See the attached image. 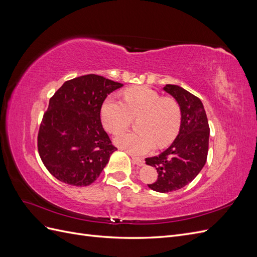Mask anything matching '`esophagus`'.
Here are the masks:
<instances>
[{"label": "esophagus", "instance_id": "34e87169", "mask_svg": "<svg viewBox=\"0 0 257 257\" xmlns=\"http://www.w3.org/2000/svg\"><path fill=\"white\" fill-rule=\"evenodd\" d=\"M131 157H132V160H133L134 164H136L137 166H144V164H145L144 159L136 158V157H134V155H131Z\"/></svg>", "mask_w": 257, "mask_h": 257}]
</instances>
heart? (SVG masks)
<instances>
[{
  "instance_id": "1",
  "label": "heart",
  "mask_w": 257,
  "mask_h": 257,
  "mask_svg": "<svg viewBox=\"0 0 257 257\" xmlns=\"http://www.w3.org/2000/svg\"><path fill=\"white\" fill-rule=\"evenodd\" d=\"M123 100L108 96L100 108V118L110 133L126 128L137 119L139 132H123L114 137V144L132 154L151 151L154 144L164 147L173 141L180 127V108L174 99L162 97L147 87H134L123 92Z\"/></svg>"
}]
</instances>
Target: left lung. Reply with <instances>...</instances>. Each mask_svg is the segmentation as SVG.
<instances>
[{
	"mask_svg": "<svg viewBox=\"0 0 257 257\" xmlns=\"http://www.w3.org/2000/svg\"><path fill=\"white\" fill-rule=\"evenodd\" d=\"M180 107L181 123L174 143L158 157L147 158L146 164L158 170L157 181L148 184L155 192L168 193L192 182L206 164L210 128L201 100L176 84L163 88Z\"/></svg>",
	"mask_w": 257,
	"mask_h": 257,
	"instance_id": "1",
	"label": "left lung"
}]
</instances>
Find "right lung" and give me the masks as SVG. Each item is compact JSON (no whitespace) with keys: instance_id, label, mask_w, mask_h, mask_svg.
I'll return each mask as SVG.
<instances>
[{"instance_id":"add662e5","label":"right lung","mask_w":257,"mask_h":257,"mask_svg":"<svg viewBox=\"0 0 257 257\" xmlns=\"http://www.w3.org/2000/svg\"><path fill=\"white\" fill-rule=\"evenodd\" d=\"M122 83L89 74L65 81L49 100L37 137L38 153L61 182L87 186L94 182L116 150L100 122L108 94Z\"/></svg>"}]
</instances>
